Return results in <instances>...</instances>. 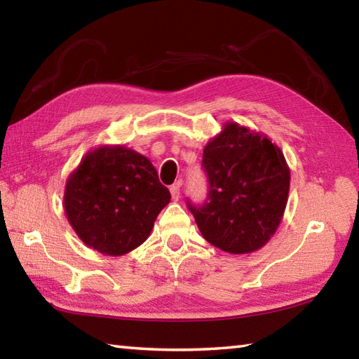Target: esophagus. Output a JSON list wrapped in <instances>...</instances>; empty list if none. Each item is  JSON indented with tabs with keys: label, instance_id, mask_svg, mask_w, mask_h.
I'll return each instance as SVG.
<instances>
[{
	"label": "esophagus",
	"instance_id": "esophagus-1",
	"mask_svg": "<svg viewBox=\"0 0 359 359\" xmlns=\"http://www.w3.org/2000/svg\"><path fill=\"white\" fill-rule=\"evenodd\" d=\"M170 191H171L172 201L177 202V201L180 199V184H174V185L170 188Z\"/></svg>",
	"mask_w": 359,
	"mask_h": 359
}]
</instances>
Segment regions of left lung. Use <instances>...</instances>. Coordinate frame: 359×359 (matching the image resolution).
<instances>
[{
	"mask_svg": "<svg viewBox=\"0 0 359 359\" xmlns=\"http://www.w3.org/2000/svg\"><path fill=\"white\" fill-rule=\"evenodd\" d=\"M210 193L202 207L188 202L205 241L231 255L269 242L284 216L290 168L269 137L228 121L203 148Z\"/></svg>",
	"mask_w": 359,
	"mask_h": 359,
	"instance_id": "obj_1",
	"label": "left lung"
}]
</instances>
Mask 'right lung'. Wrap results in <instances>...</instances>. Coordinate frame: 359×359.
I'll return each instance as SVG.
<instances>
[{
	"instance_id": "right-lung-1",
	"label": "right lung",
	"mask_w": 359,
	"mask_h": 359,
	"mask_svg": "<svg viewBox=\"0 0 359 359\" xmlns=\"http://www.w3.org/2000/svg\"><path fill=\"white\" fill-rule=\"evenodd\" d=\"M171 201L149 158L121 144L86 152L69 174L65 212L79 238L98 253L121 256L148 239Z\"/></svg>"
}]
</instances>
